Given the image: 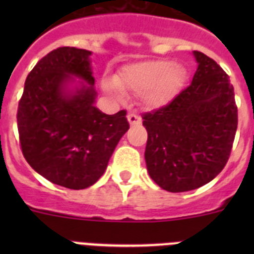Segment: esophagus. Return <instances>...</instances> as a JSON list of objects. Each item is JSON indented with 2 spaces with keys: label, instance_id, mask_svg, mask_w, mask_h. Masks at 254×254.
Here are the masks:
<instances>
[{
  "label": "esophagus",
  "instance_id": "obj_1",
  "mask_svg": "<svg viewBox=\"0 0 254 254\" xmlns=\"http://www.w3.org/2000/svg\"><path fill=\"white\" fill-rule=\"evenodd\" d=\"M127 120H128L129 125L131 126H138L141 123V118L138 116H136L134 113L127 114Z\"/></svg>",
  "mask_w": 254,
  "mask_h": 254
}]
</instances>
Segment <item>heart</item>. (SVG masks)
<instances>
[{"instance_id": "b5f03b06", "label": "heart", "mask_w": 254, "mask_h": 254, "mask_svg": "<svg viewBox=\"0 0 254 254\" xmlns=\"http://www.w3.org/2000/svg\"><path fill=\"white\" fill-rule=\"evenodd\" d=\"M186 81V72L179 64L165 60H150L128 64L121 71L117 84L103 85L105 93L122 99L123 91L142 94L143 103L150 108L169 104Z\"/></svg>"}]
</instances>
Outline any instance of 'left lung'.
I'll list each match as a JSON object with an SVG mask.
<instances>
[{"label": "left lung", "mask_w": 254, "mask_h": 254, "mask_svg": "<svg viewBox=\"0 0 254 254\" xmlns=\"http://www.w3.org/2000/svg\"><path fill=\"white\" fill-rule=\"evenodd\" d=\"M192 82L165 107L142 116L145 160L152 181L168 192L211 182L225 167L238 126L234 87L212 58L193 52Z\"/></svg>", "instance_id": "8db88e82"}]
</instances>
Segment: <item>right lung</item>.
I'll use <instances>...</instances> for the list:
<instances>
[{
    "mask_svg": "<svg viewBox=\"0 0 254 254\" xmlns=\"http://www.w3.org/2000/svg\"><path fill=\"white\" fill-rule=\"evenodd\" d=\"M90 56L75 47L49 52L26 77L17 109L24 158L40 176L69 190L90 187L104 174L129 128L126 111L109 116L95 107Z\"/></svg>",
    "mask_w": 254,
    "mask_h": 254,
    "instance_id": "right-lung-1",
    "label": "right lung"
}]
</instances>
